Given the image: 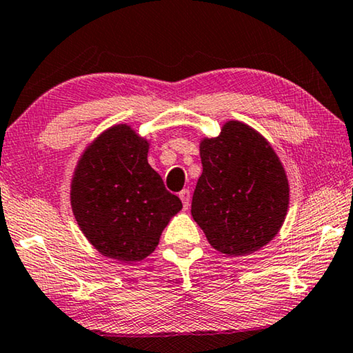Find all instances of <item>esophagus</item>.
Listing matches in <instances>:
<instances>
[{"mask_svg":"<svg viewBox=\"0 0 353 353\" xmlns=\"http://www.w3.org/2000/svg\"><path fill=\"white\" fill-rule=\"evenodd\" d=\"M180 199L183 201L184 210H188L189 205H190V190L189 189H183L181 192H180Z\"/></svg>","mask_w":353,"mask_h":353,"instance_id":"1","label":"esophagus"}]
</instances>
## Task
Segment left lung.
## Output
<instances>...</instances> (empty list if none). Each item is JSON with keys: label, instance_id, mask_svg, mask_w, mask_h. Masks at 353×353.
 Masks as SVG:
<instances>
[{"label": "left lung", "instance_id": "1", "mask_svg": "<svg viewBox=\"0 0 353 353\" xmlns=\"http://www.w3.org/2000/svg\"><path fill=\"white\" fill-rule=\"evenodd\" d=\"M203 172L190 214L223 255L245 256L269 244L290 208V181L261 132L227 120L221 134L200 139Z\"/></svg>", "mask_w": 353, "mask_h": 353}]
</instances>
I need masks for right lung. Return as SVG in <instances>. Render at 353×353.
<instances>
[{
  "mask_svg": "<svg viewBox=\"0 0 353 353\" xmlns=\"http://www.w3.org/2000/svg\"><path fill=\"white\" fill-rule=\"evenodd\" d=\"M150 139L128 123L101 131L78 158L70 205L79 230L103 256L136 263L152 255L183 208L148 164Z\"/></svg>",
  "mask_w": 353,
  "mask_h": 353,
  "instance_id": "add662e5",
  "label": "right lung"
}]
</instances>
